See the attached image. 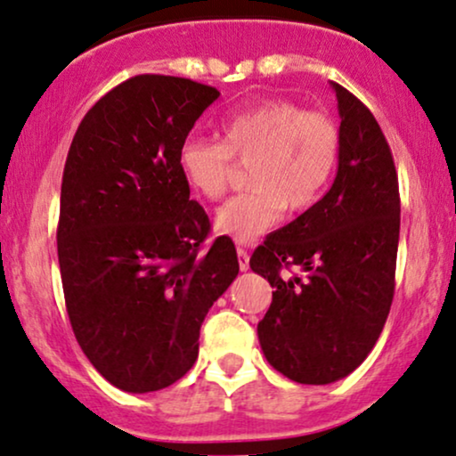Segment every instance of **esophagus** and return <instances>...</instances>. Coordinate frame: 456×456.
<instances>
[{"mask_svg":"<svg viewBox=\"0 0 456 456\" xmlns=\"http://www.w3.org/2000/svg\"><path fill=\"white\" fill-rule=\"evenodd\" d=\"M238 263H240V270L242 272L248 270V252L244 248H238Z\"/></svg>","mask_w":456,"mask_h":456,"instance_id":"esophagus-1","label":"esophagus"}]
</instances>
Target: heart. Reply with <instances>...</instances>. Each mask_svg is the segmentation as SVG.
Listing matches in <instances>:
<instances>
[{
  "mask_svg": "<svg viewBox=\"0 0 456 456\" xmlns=\"http://www.w3.org/2000/svg\"><path fill=\"white\" fill-rule=\"evenodd\" d=\"M233 159L250 163L248 193L216 210L214 229L250 242L290 214L310 210L325 193L338 167L339 129L331 117L287 100H265L229 114L221 142L191 138L178 151L184 183L206 200L227 191Z\"/></svg>",
  "mask_w": 456,
  "mask_h": 456,
  "instance_id": "heart-1",
  "label": "heart"
}]
</instances>
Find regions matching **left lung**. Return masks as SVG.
Masks as SVG:
<instances>
[{
  "mask_svg": "<svg viewBox=\"0 0 456 456\" xmlns=\"http://www.w3.org/2000/svg\"><path fill=\"white\" fill-rule=\"evenodd\" d=\"M331 86L342 118L336 180L250 256V270L273 289L256 325L261 350L299 385H331L363 363L395 293L402 206L391 148L374 114Z\"/></svg>",
  "mask_w": 456,
  "mask_h": 456,
  "instance_id": "8db88e82",
  "label": "left lung"
}]
</instances>
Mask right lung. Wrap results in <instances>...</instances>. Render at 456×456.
Returning a JSON list of instances; mask_svg holds the SVG:
<instances>
[{
	"label": "right lung",
	"mask_w": 456,
	"mask_h": 456,
	"mask_svg": "<svg viewBox=\"0 0 456 456\" xmlns=\"http://www.w3.org/2000/svg\"><path fill=\"white\" fill-rule=\"evenodd\" d=\"M214 86L142 74L93 106L71 140L57 250L82 353L110 385L161 391L191 370L201 322L240 272L227 235L201 252L210 221L178 169Z\"/></svg>",
	"instance_id": "obj_1"
}]
</instances>
